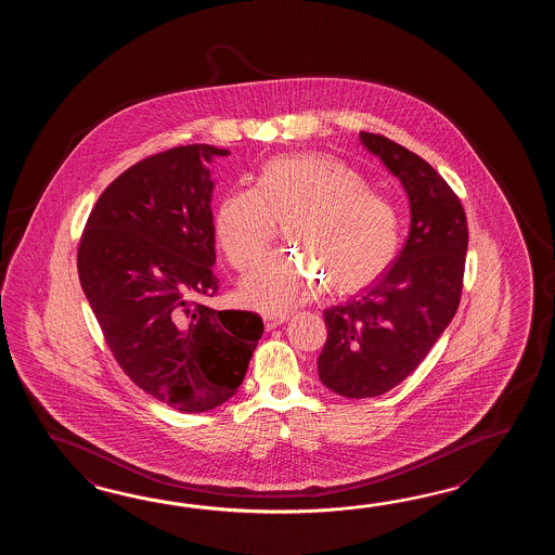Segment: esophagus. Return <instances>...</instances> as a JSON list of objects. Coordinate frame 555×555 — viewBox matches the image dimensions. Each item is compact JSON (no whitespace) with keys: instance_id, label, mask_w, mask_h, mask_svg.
<instances>
[{"instance_id":"esophagus-1","label":"esophagus","mask_w":555,"mask_h":555,"mask_svg":"<svg viewBox=\"0 0 555 555\" xmlns=\"http://www.w3.org/2000/svg\"><path fill=\"white\" fill-rule=\"evenodd\" d=\"M287 321V315H278V313H266L263 315V323H266V330H275L278 325H282V323H285Z\"/></svg>"}]
</instances>
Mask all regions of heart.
Returning a JSON list of instances; mask_svg holds the SVG:
<instances>
[{"label": "heart", "instance_id": "1", "mask_svg": "<svg viewBox=\"0 0 555 555\" xmlns=\"http://www.w3.org/2000/svg\"><path fill=\"white\" fill-rule=\"evenodd\" d=\"M295 216L289 236L319 261L275 251L246 275L249 307L282 313L315 299L330 283L359 289L387 272L401 246L397 204L337 156L285 154L261 166L254 189L228 192L216 212V237L237 272L270 246L278 220Z\"/></svg>", "mask_w": 555, "mask_h": 555}]
</instances>
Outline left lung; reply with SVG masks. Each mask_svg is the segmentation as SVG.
I'll return each mask as SVG.
<instances>
[{"mask_svg": "<svg viewBox=\"0 0 555 555\" xmlns=\"http://www.w3.org/2000/svg\"><path fill=\"white\" fill-rule=\"evenodd\" d=\"M411 202V232L387 272L363 294L325 311L321 383L347 399L397 387L423 363L461 306L468 222L462 202L433 166L399 142L361 132Z\"/></svg>", "mask_w": 555, "mask_h": 555, "instance_id": "obj_1", "label": "left lung"}]
</instances>
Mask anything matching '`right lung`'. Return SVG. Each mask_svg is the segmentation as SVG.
<instances>
[{"label": "right lung", "mask_w": 555, "mask_h": 555, "mask_svg": "<svg viewBox=\"0 0 555 555\" xmlns=\"http://www.w3.org/2000/svg\"><path fill=\"white\" fill-rule=\"evenodd\" d=\"M228 151L189 144L151 154L99 196L77 249V272L125 375L182 413L236 395L263 321L218 311L212 180Z\"/></svg>", "instance_id": "add662e5"}]
</instances>
